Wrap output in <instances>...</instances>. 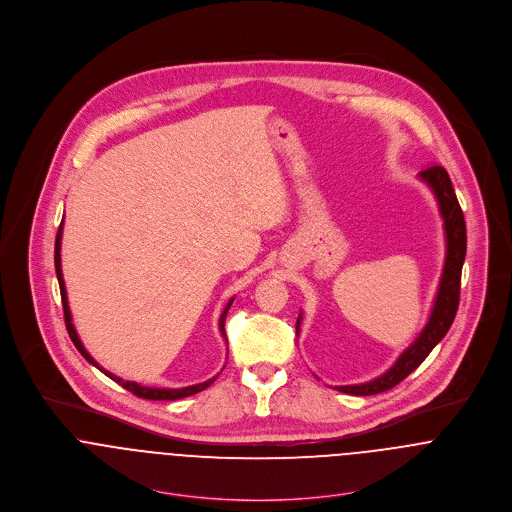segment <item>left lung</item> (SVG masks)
<instances>
[{
    "mask_svg": "<svg viewBox=\"0 0 512 512\" xmlns=\"http://www.w3.org/2000/svg\"><path fill=\"white\" fill-rule=\"evenodd\" d=\"M420 179L428 183V187L434 191L438 199L439 215L443 219L445 230V264L439 280L436 301L432 307V315L418 335V339L398 357V361L390 366L384 374L378 378L365 382V384H351V386H337L339 392L355 394V396H372L386 392L400 384L412 370L426 361V357L432 353V349L445 337L449 331L457 307H459V290H461V268L467 252V232H465V219L463 211L459 207V201L455 197L451 179L447 171L441 165H432L424 171H420ZM301 315L297 317L295 329L299 331Z\"/></svg>",
    "mask_w": 512,
    "mask_h": 512,
    "instance_id": "1",
    "label": "left lung"
}]
</instances>
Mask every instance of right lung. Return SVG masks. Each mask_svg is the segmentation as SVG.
<instances>
[{
  "label": "right lung",
  "mask_w": 512,
  "mask_h": 512,
  "mask_svg": "<svg viewBox=\"0 0 512 512\" xmlns=\"http://www.w3.org/2000/svg\"><path fill=\"white\" fill-rule=\"evenodd\" d=\"M61 238H63V222H61V226H59V230H57V240H55V270H57V280H59L63 309H65V323H67V331H69V335H71V339H73L74 347L78 349V353H80L90 365L96 366V368L102 370L108 378H112L114 382H118L120 386H124L126 390H130L132 394H136V396H140V398H146V400H179V398H187V396H191V394H197V392L209 388V386L217 380L219 374L213 376V378H209V380H205V382H201V384H193V386H185V388H149V386H142V384H138V382L124 380V378H120V376H116V374H112V372H108L106 368H102V366L98 365V363L90 357V353L84 349V345L80 343V339H78V335H76V331H74L73 317H71L69 299H67V290H65V280H63V270H61ZM232 301H234V297L226 303V307H224V311H222V315H220L219 327L222 337H226V333H224V319H226V313H228Z\"/></svg>",
  "instance_id": "add662e5"
}]
</instances>
